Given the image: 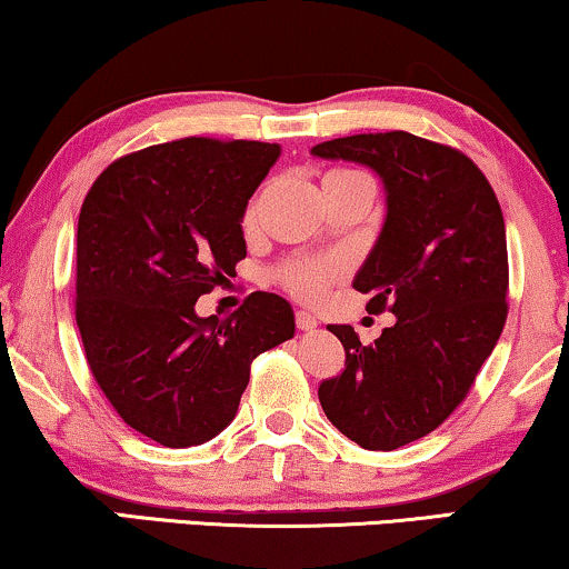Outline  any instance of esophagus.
Returning <instances> with one entry per match:
<instances>
[{"mask_svg": "<svg viewBox=\"0 0 569 569\" xmlns=\"http://www.w3.org/2000/svg\"><path fill=\"white\" fill-rule=\"evenodd\" d=\"M295 323H298L300 331H316L318 329L316 316H310L308 310H298V313H295Z\"/></svg>", "mask_w": 569, "mask_h": 569, "instance_id": "34e87169", "label": "esophagus"}]
</instances>
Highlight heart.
Wrapping results in <instances>:
<instances>
[{
  "instance_id": "1",
  "label": "heart",
  "mask_w": 569,
  "mask_h": 569,
  "mask_svg": "<svg viewBox=\"0 0 569 569\" xmlns=\"http://www.w3.org/2000/svg\"><path fill=\"white\" fill-rule=\"evenodd\" d=\"M352 170H331L326 178H333V176H349ZM246 228H251L256 222V201L251 207L246 209ZM333 274L331 267H326V263H310V261H295L290 267L284 269V284L290 287L295 295H300V298H318L326 290V284H329V279Z\"/></svg>"
}]
</instances>
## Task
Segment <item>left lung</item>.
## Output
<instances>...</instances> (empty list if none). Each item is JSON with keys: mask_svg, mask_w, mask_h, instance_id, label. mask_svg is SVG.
<instances>
[{"mask_svg": "<svg viewBox=\"0 0 569 569\" xmlns=\"http://www.w3.org/2000/svg\"><path fill=\"white\" fill-rule=\"evenodd\" d=\"M313 158L370 168L386 220L352 287L396 323L372 347L352 326H326L347 349L318 399L365 450H396L446 422L500 339L508 316V240L492 186L450 147L407 131L331 139Z\"/></svg>", "mask_w": 569, "mask_h": 569, "instance_id": "left-lung-1", "label": "left lung"}]
</instances>
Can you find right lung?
Instances as JSON below:
<instances>
[{"instance_id":"obj_1","label":"right lung","mask_w":569,"mask_h":569,"mask_svg":"<svg viewBox=\"0 0 569 569\" xmlns=\"http://www.w3.org/2000/svg\"><path fill=\"white\" fill-rule=\"evenodd\" d=\"M279 144L189 137L108 166L77 222V326L123 422L168 448L212 440L238 415L251 360L295 337L292 306L253 292L230 318L197 300L246 259L248 199Z\"/></svg>"}]
</instances>
